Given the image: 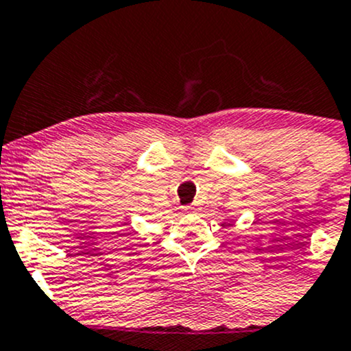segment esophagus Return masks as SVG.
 Instances as JSON below:
<instances>
[{"label":"esophagus","mask_w":351,"mask_h":351,"mask_svg":"<svg viewBox=\"0 0 351 351\" xmlns=\"http://www.w3.org/2000/svg\"><path fill=\"white\" fill-rule=\"evenodd\" d=\"M186 210H187V211H191V210H194V206H186Z\"/></svg>","instance_id":"34e87169"}]
</instances>
